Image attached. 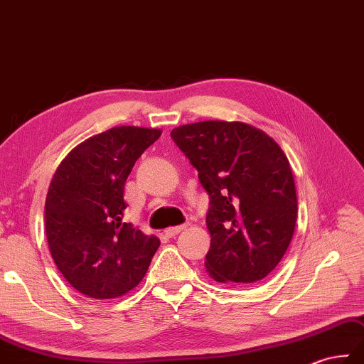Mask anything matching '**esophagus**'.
<instances>
[{"label": "esophagus", "mask_w": 364, "mask_h": 364, "mask_svg": "<svg viewBox=\"0 0 364 364\" xmlns=\"http://www.w3.org/2000/svg\"><path fill=\"white\" fill-rule=\"evenodd\" d=\"M187 229V224H181V225H176V228H168L166 230H165V233L166 235L169 237V238H173V237H176L177 233H181L182 230H185Z\"/></svg>", "instance_id": "obj_1"}]
</instances>
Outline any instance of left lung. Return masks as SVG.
<instances>
[{
    "mask_svg": "<svg viewBox=\"0 0 364 364\" xmlns=\"http://www.w3.org/2000/svg\"><path fill=\"white\" fill-rule=\"evenodd\" d=\"M171 139L210 196L208 276L220 284H258L280 263L294 233L297 198L285 152L241 121L183 124Z\"/></svg>",
    "mask_w": 364,
    "mask_h": 364,
    "instance_id": "obj_1",
    "label": "left lung"
}]
</instances>
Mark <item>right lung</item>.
<instances>
[{
	"label": "right lung",
	"mask_w": 364,
	"mask_h": 364,
	"mask_svg": "<svg viewBox=\"0 0 364 364\" xmlns=\"http://www.w3.org/2000/svg\"><path fill=\"white\" fill-rule=\"evenodd\" d=\"M161 131L118 126L93 135L60 161L45 203L53 260L92 299H114L140 284L160 240L123 221L124 183Z\"/></svg>",
	"instance_id": "right-lung-1"
}]
</instances>
